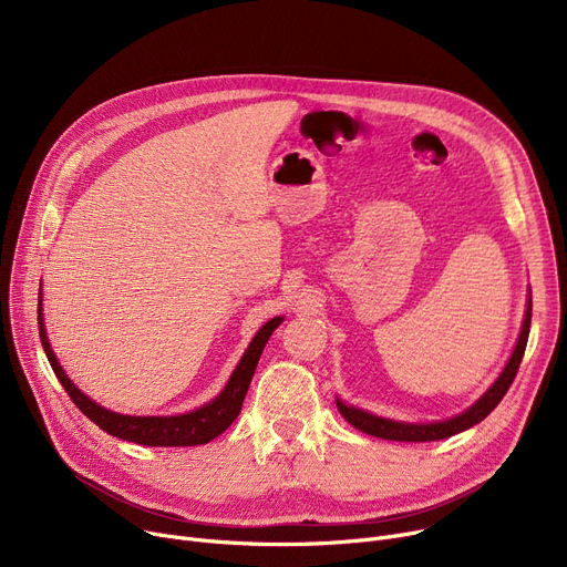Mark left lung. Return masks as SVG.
Here are the masks:
<instances>
[{
  "instance_id": "obj_1",
  "label": "left lung",
  "mask_w": 567,
  "mask_h": 567,
  "mask_svg": "<svg viewBox=\"0 0 567 567\" xmlns=\"http://www.w3.org/2000/svg\"><path fill=\"white\" fill-rule=\"evenodd\" d=\"M530 301L526 308V317H524V326H522V333L517 340V347L511 355L508 365L501 372V377L494 381L492 389L475 402L471 409H466L464 413L455 415L451 421H443V423H430V425H409V423H395V421H385L379 419V415H372L368 411H361L355 406H347L338 400V411L342 413V419L353 425L355 430H361L370 436H379V439H389V441H439V439H449L453 434H460L473 425H478L483 419L494 411V406L503 400V395L508 393V389L513 385L519 363L524 359V349L528 342V329H530Z\"/></svg>"
}]
</instances>
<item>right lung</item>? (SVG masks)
Listing matches in <instances>:
<instances>
[{
  "label": "right lung",
  "mask_w": 567,
  "mask_h": 567,
  "mask_svg": "<svg viewBox=\"0 0 567 567\" xmlns=\"http://www.w3.org/2000/svg\"><path fill=\"white\" fill-rule=\"evenodd\" d=\"M39 306H41V301H39ZM280 321H282V317H276L261 326L259 333L250 342L248 351L244 353L241 363L236 365L231 379L227 381L225 391L214 402H208L206 406L184 413V415H169V419L167 415H148V419H142V415L112 413L75 389L71 379L66 377V372L62 370V365H59L54 359L50 342L45 338L43 317H41V308H39L41 344L45 349V355H48V361H50L59 383L64 385V391L69 393L73 404L86 415L89 421L96 423L103 432L118 436V439L133 441V443H142V445H199V443H208L218 434H223L236 421V415L241 413L248 385H250L255 368L259 363V355Z\"/></svg>",
  "instance_id": "1"
}]
</instances>
